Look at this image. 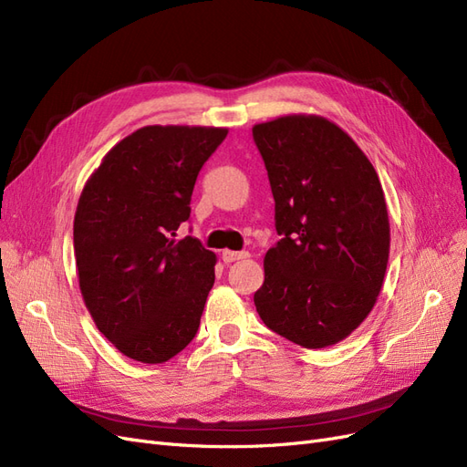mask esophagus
I'll use <instances>...</instances> for the list:
<instances>
[{
	"instance_id": "esophagus-1",
	"label": "esophagus",
	"mask_w": 467,
	"mask_h": 467,
	"mask_svg": "<svg viewBox=\"0 0 467 467\" xmlns=\"http://www.w3.org/2000/svg\"><path fill=\"white\" fill-rule=\"evenodd\" d=\"M247 257H249L247 251H230V249H223V251H222V261H223V263L242 261V259H247Z\"/></svg>"
}]
</instances>
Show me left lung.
Here are the masks:
<instances>
[{
  "mask_svg": "<svg viewBox=\"0 0 467 467\" xmlns=\"http://www.w3.org/2000/svg\"><path fill=\"white\" fill-rule=\"evenodd\" d=\"M275 196L280 242L265 255L255 306L268 329L304 348L343 341L384 285L389 220L384 189L343 129L316 115L253 126Z\"/></svg>",
  "mask_w": 467,
  "mask_h": 467,
  "instance_id": "left-lung-1",
  "label": "left lung"
}]
</instances>
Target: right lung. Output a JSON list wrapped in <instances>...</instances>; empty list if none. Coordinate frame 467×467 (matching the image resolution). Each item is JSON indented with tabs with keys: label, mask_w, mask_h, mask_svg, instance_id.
Masks as SVG:
<instances>
[{
	"label": "right lung",
	"mask_w": 467,
	"mask_h": 467,
	"mask_svg": "<svg viewBox=\"0 0 467 467\" xmlns=\"http://www.w3.org/2000/svg\"><path fill=\"white\" fill-rule=\"evenodd\" d=\"M228 136L214 126H144L88 179L74 218L79 290L124 357L161 364L199 331L216 255L177 239L204 161Z\"/></svg>",
	"instance_id": "add662e5"
}]
</instances>
